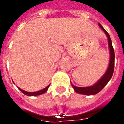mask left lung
<instances>
[{"label":"left lung","mask_w":124,"mask_h":124,"mask_svg":"<svg viewBox=\"0 0 124 124\" xmlns=\"http://www.w3.org/2000/svg\"><path fill=\"white\" fill-rule=\"evenodd\" d=\"M99 25L100 28L103 30V31L105 33L107 37L108 38V44H109V53H110V60H109V66H108L106 72L105 73L103 76L101 78V79L91 86L78 87L71 84V86L77 93L84 94V95H94V94H96L97 93H99L100 91H101L103 88L106 86L107 84L109 82V80H111V78L113 76V71H114L115 53H114V50L113 48L111 38H110V36L108 34V32L103 28V27L101 25V23H99Z\"/></svg>","instance_id":"left-lung-1"}]
</instances>
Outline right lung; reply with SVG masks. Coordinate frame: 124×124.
<instances>
[{
	"label": "right lung",
	"mask_w": 124,
	"mask_h": 124,
	"mask_svg": "<svg viewBox=\"0 0 124 124\" xmlns=\"http://www.w3.org/2000/svg\"><path fill=\"white\" fill-rule=\"evenodd\" d=\"M49 86H50V85H48V86H46V88H44V89L40 90L37 91V92H34V93H30V92L25 91V90L21 89V88H19V90L21 92H22V93H23L24 94L27 95V96H38V95H40V94H44V93H46V92L47 91V90H48V88Z\"/></svg>",
	"instance_id": "right-lung-1"
}]
</instances>
